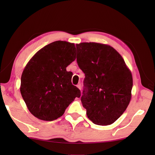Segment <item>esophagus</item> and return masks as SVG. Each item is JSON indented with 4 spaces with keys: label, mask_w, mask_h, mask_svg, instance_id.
<instances>
[{
    "label": "esophagus",
    "mask_w": 155,
    "mask_h": 155,
    "mask_svg": "<svg viewBox=\"0 0 155 155\" xmlns=\"http://www.w3.org/2000/svg\"><path fill=\"white\" fill-rule=\"evenodd\" d=\"M77 87L79 89V90H81V89H82V86H81V83H78V85H77Z\"/></svg>",
    "instance_id": "34e87169"
}]
</instances>
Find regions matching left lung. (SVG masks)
I'll return each mask as SVG.
<instances>
[{"label":"left lung","mask_w":155,"mask_h":155,"mask_svg":"<svg viewBox=\"0 0 155 155\" xmlns=\"http://www.w3.org/2000/svg\"><path fill=\"white\" fill-rule=\"evenodd\" d=\"M77 63L85 75L81 98L88 118L99 125L113 124L127 108L133 76L121 55L112 46L76 44Z\"/></svg>","instance_id":"obj_1"}]
</instances>
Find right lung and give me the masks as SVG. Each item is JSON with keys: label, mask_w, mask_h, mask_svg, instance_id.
Returning a JSON list of instances; mask_svg holds the SVG:
<instances>
[{"label": "right lung", "mask_w": 155, "mask_h": 155, "mask_svg": "<svg viewBox=\"0 0 155 155\" xmlns=\"http://www.w3.org/2000/svg\"><path fill=\"white\" fill-rule=\"evenodd\" d=\"M76 46L57 41L39 50L26 65L20 91L31 114L45 121L61 116L81 92L71 82L66 68L76 59Z\"/></svg>", "instance_id": "right-lung-1"}]
</instances>
